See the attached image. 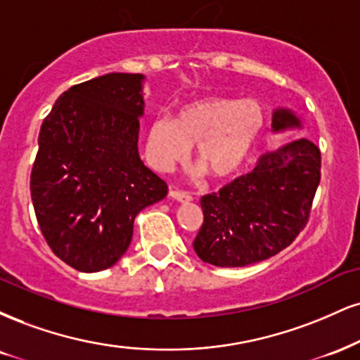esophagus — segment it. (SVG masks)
Listing matches in <instances>:
<instances>
[{
	"instance_id": "34e87169",
	"label": "esophagus",
	"mask_w": 360,
	"mask_h": 360,
	"mask_svg": "<svg viewBox=\"0 0 360 360\" xmlns=\"http://www.w3.org/2000/svg\"><path fill=\"white\" fill-rule=\"evenodd\" d=\"M169 196H171L172 199H176V201H179V202H189V201H193L191 194L184 193V191H171V193H169Z\"/></svg>"
}]
</instances>
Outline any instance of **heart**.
<instances>
[{
	"label": "heart",
	"mask_w": 360,
	"mask_h": 360,
	"mask_svg": "<svg viewBox=\"0 0 360 360\" xmlns=\"http://www.w3.org/2000/svg\"><path fill=\"white\" fill-rule=\"evenodd\" d=\"M266 112L255 98L202 97L176 117L158 115L146 134L147 161L167 172L194 158L213 179H228L245 166L265 131Z\"/></svg>",
	"instance_id": "obj_1"
}]
</instances>
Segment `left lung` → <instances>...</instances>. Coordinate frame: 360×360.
Segmentation results:
<instances>
[{
	"label": "left lung",
	"mask_w": 360,
	"mask_h": 360,
	"mask_svg": "<svg viewBox=\"0 0 360 360\" xmlns=\"http://www.w3.org/2000/svg\"><path fill=\"white\" fill-rule=\"evenodd\" d=\"M304 129L288 107L271 112V132ZM320 183V150L298 137L263 155L257 167L201 199L205 223L193 248L205 263L246 266L292 243L309 219Z\"/></svg>",
	"instance_id": "obj_1"
}]
</instances>
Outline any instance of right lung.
I'll use <instances>...</instances> for the list:
<instances>
[{
	"label": "right lung",
	"mask_w": 360,
	"mask_h": 360,
	"mask_svg": "<svg viewBox=\"0 0 360 360\" xmlns=\"http://www.w3.org/2000/svg\"><path fill=\"white\" fill-rule=\"evenodd\" d=\"M142 73H107L73 85L43 120L32 201L46 243L85 274L115 265L131 245L137 213L167 186L139 158Z\"/></svg>",
	"instance_id": "1"
}]
</instances>
